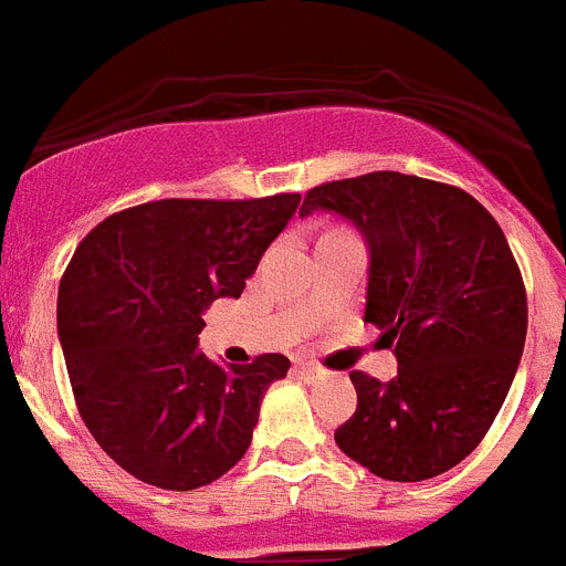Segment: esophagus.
<instances>
[{"label": "esophagus", "instance_id": "esophagus-1", "mask_svg": "<svg viewBox=\"0 0 566 566\" xmlns=\"http://www.w3.org/2000/svg\"><path fill=\"white\" fill-rule=\"evenodd\" d=\"M295 371L301 374V379H307V382H315V379H321V374H324L318 366H313V363H298Z\"/></svg>", "mask_w": 566, "mask_h": 566}]
</instances>
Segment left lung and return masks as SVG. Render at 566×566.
<instances>
[{"mask_svg":"<svg viewBox=\"0 0 566 566\" xmlns=\"http://www.w3.org/2000/svg\"><path fill=\"white\" fill-rule=\"evenodd\" d=\"M315 209L366 234V321L399 360L390 382L352 371L357 410L337 447L377 478H436L483 441L525 348L527 295L509 240L461 187L405 172L321 184L301 214Z\"/></svg>","mask_w":566,"mask_h":566,"instance_id":"8db88e82","label":"left lung"}]
</instances>
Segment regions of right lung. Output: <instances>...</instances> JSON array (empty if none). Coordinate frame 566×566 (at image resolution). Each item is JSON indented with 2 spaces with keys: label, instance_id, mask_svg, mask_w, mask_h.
I'll list each match as a JSON object with an SVG mask.
<instances>
[{
  "label": "right lung",
  "instance_id": "obj_1",
  "mask_svg": "<svg viewBox=\"0 0 566 566\" xmlns=\"http://www.w3.org/2000/svg\"><path fill=\"white\" fill-rule=\"evenodd\" d=\"M298 192L167 198L108 214L69 259L57 337L81 419L142 483L189 491L223 478L251 443L284 355L223 368L195 352L203 310L240 298Z\"/></svg>",
  "mask_w": 566,
  "mask_h": 566
}]
</instances>
